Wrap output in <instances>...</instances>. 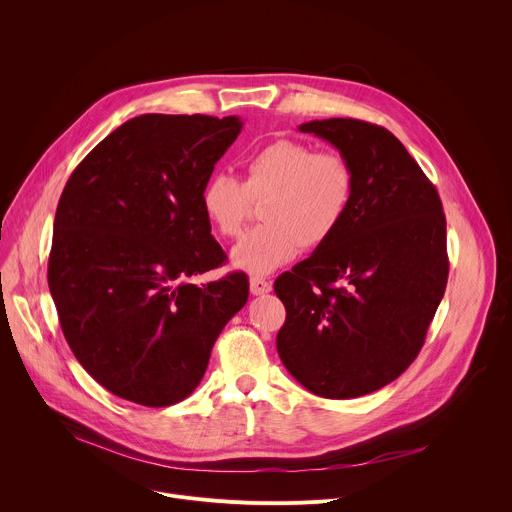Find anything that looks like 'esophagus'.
<instances>
[{"mask_svg":"<svg viewBox=\"0 0 512 512\" xmlns=\"http://www.w3.org/2000/svg\"><path fill=\"white\" fill-rule=\"evenodd\" d=\"M249 287H251V294L253 296H265V294H269V291H271V281H267L263 277H251Z\"/></svg>","mask_w":512,"mask_h":512,"instance_id":"esophagus-1","label":"esophagus"}]
</instances>
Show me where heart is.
<instances>
[{"label": "heart", "instance_id": "obj_1", "mask_svg": "<svg viewBox=\"0 0 512 512\" xmlns=\"http://www.w3.org/2000/svg\"><path fill=\"white\" fill-rule=\"evenodd\" d=\"M356 188L354 168L338 152H316L296 139H277L251 154L243 182L216 174L202 186L200 206L210 227L227 239L241 235L253 202L263 225L233 249V263L269 273L306 249L326 245L346 221Z\"/></svg>", "mask_w": 512, "mask_h": 512}]
</instances>
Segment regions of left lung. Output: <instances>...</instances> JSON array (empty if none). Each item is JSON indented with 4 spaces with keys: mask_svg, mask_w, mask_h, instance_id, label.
Wrapping results in <instances>:
<instances>
[{
    "mask_svg": "<svg viewBox=\"0 0 512 512\" xmlns=\"http://www.w3.org/2000/svg\"><path fill=\"white\" fill-rule=\"evenodd\" d=\"M348 158L346 221L281 273L277 352L314 395L352 399L393 383L419 354L448 283L446 214L435 186L385 127L360 119L300 125Z\"/></svg>",
    "mask_w": 512,
    "mask_h": 512,
    "instance_id": "8db88e82",
    "label": "left lung"
}]
</instances>
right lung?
I'll return each mask as SVG.
<instances>
[{
	"label": "right lung",
	"mask_w": 512,
	"mask_h": 512,
	"mask_svg": "<svg viewBox=\"0 0 512 512\" xmlns=\"http://www.w3.org/2000/svg\"><path fill=\"white\" fill-rule=\"evenodd\" d=\"M241 127L239 117H133L62 190L48 287L70 350L121 399L145 407L186 399L218 334L247 304L245 273L186 281L227 261L200 192Z\"/></svg>",
	"instance_id": "1"
}]
</instances>
